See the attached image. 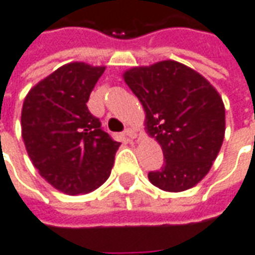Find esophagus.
<instances>
[{
  "label": "esophagus",
  "mask_w": 255,
  "mask_h": 255,
  "mask_svg": "<svg viewBox=\"0 0 255 255\" xmlns=\"http://www.w3.org/2000/svg\"><path fill=\"white\" fill-rule=\"evenodd\" d=\"M124 135L127 136L128 139H135V138H136V132L133 131L132 128H127V129L124 131Z\"/></svg>",
  "instance_id": "esophagus-1"
}]
</instances>
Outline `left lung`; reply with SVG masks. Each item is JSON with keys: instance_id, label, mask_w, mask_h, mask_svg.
<instances>
[{"instance_id": "1", "label": "left lung", "mask_w": 255, "mask_h": 255, "mask_svg": "<svg viewBox=\"0 0 255 255\" xmlns=\"http://www.w3.org/2000/svg\"><path fill=\"white\" fill-rule=\"evenodd\" d=\"M124 81L146 113V128L164 154V164L147 174L165 192L193 188L206 177L225 135V108L206 78L175 60L124 73Z\"/></svg>"}]
</instances>
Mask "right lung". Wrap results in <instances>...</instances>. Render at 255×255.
Returning a JSON list of instances; mask_svg holds the SVG:
<instances>
[{
	"label": "right lung",
	"mask_w": 255,
	"mask_h": 255,
	"mask_svg": "<svg viewBox=\"0 0 255 255\" xmlns=\"http://www.w3.org/2000/svg\"><path fill=\"white\" fill-rule=\"evenodd\" d=\"M105 67L74 62L59 67L24 99L22 136L40 175L63 193L81 195L110 175L120 142L102 129L87 102Z\"/></svg>",
	"instance_id": "obj_1"
}]
</instances>
